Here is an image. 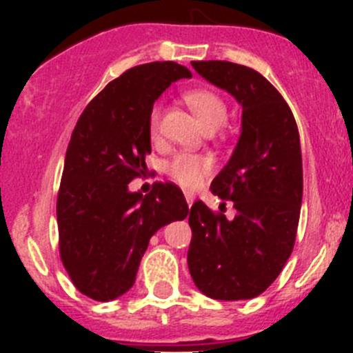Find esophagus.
<instances>
[{"mask_svg": "<svg viewBox=\"0 0 353 353\" xmlns=\"http://www.w3.org/2000/svg\"><path fill=\"white\" fill-rule=\"evenodd\" d=\"M183 194H185L187 205H189V207H192V203H194V194H192V192H183Z\"/></svg>", "mask_w": 353, "mask_h": 353, "instance_id": "obj_1", "label": "esophagus"}]
</instances>
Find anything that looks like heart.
<instances>
[{"label": "heart", "mask_w": 353, "mask_h": 353, "mask_svg": "<svg viewBox=\"0 0 353 353\" xmlns=\"http://www.w3.org/2000/svg\"><path fill=\"white\" fill-rule=\"evenodd\" d=\"M187 104L196 113L201 125L207 129H217L226 121L228 108L226 102L221 99L215 92L210 90H191L185 93ZM159 121H161V108L155 105L150 117V132L155 136L159 130ZM212 162L208 157L194 154H180L168 164V173L173 180L183 187H198L203 182L205 176L210 173Z\"/></svg>", "instance_id": "obj_1"}]
</instances>
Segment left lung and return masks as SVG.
I'll list each match as a JSON object with an SVG mask.
<instances>
[{"mask_svg": "<svg viewBox=\"0 0 353 353\" xmlns=\"http://www.w3.org/2000/svg\"><path fill=\"white\" fill-rule=\"evenodd\" d=\"M199 76L242 105L232 157L210 191L232 199V221L203 201L189 210L187 263L201 293L217 301L258 297L292 254L302 203V154L295 118L260 72L230 61H192Z\"/></svg>", "mask_w": 353, "mask_h": 353, "instance_id": "1", "label": "left lung"}]
</instances>
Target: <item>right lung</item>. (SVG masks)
Segmentation results:
<instances>
[{
    "instance_id": "1",
    "label": "right lung",
    "mask_w": 353,
    "mask_h": 353,
    "mask_svg": "<svg viewBox=\"0 0 353 353\" xmlns=\"http://www.w3.org/2000/svg\"><path fill=\"white\" fill-rule=\"evenodd\" d=\"M191 76L174 61L129 68L86 105L72 132L56 203L60 256L74 286L93 301L129 292L154 233L189 214L174 183L157 182L143 196L129 182L146 171L154 102Z\"/></svg>"
}]
</instances>
